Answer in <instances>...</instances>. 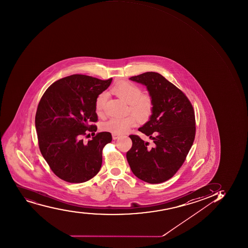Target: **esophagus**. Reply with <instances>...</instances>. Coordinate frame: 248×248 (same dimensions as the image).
Returning a JSON list of instances; mask_svg holds the SVG:
<instances>
[{
  "mask_svg": "<svg viewBox=\"0 0 248 248\" xmlns=\"http://www.w3.org/2000/svg\"><path fill=\"white\" fill-rule=\"evenodd\" d=\"M120 138V135H117V134H112V138L114 140H116L118 138Z\"/></svg>",
  "mask_w": 248,
  "mask_h": 248,
  "instance_id": "obj_1",
  "label": "esophagus"
}]
</instances>
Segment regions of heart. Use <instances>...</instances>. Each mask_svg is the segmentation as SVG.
Listing matches in <instances>:
<instances>
[{
  "instance_id": "obj_1",
  "label": "heart",
  "mask_w": 248,
  "mask_h": 248,
  "mask_svg": "<svg viewBox=\"0 0 248 248\" xmlns=\"http://www.w3.org/2000/svg\"><path fill=\"white\" fill-rule=\"evenodd\" d=\"M113 91L119 98L130 106L132 112L141 121L147 120L152 115L153 103L151 98L142 96V91L138 86L130 82H120L113 87ZM108 94L106 92L100 93L95 102V110L98 115L103 113ZM137 124L134 115L125 117H112L103 124V130L113 134H124Z\"/></svg>"
}]
</instances>
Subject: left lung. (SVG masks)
Wrapping results in <instances>:
<instances>
[{
    "label": "left lung",
    "instance_id": "8db88e82",
    "mask_svg": "<svg viewBox=\"0 0 248 248\" xmlns=\"http://www.w3.org/2000/svg\"><path fill=\"white\" fill-rule=\"evenodd\" d=\"M129 80L145 86L152 100V115L138 130L154 143L149 145L138 136H129L133 146L126 157L138 179L160 184L185 161L196 134L195 112L186 95L160 74L147 72Z\"/></svg>",
    "mask_w": 248,
    "mask_h": 248
}]
</instances>
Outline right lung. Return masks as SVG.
I'll return each mask as SVG.
<instances>
[{
    "label": "right lung",
    "mask_w": 248,
    "mask_h": 248,
    "mask_svg": "<svg viewBox=\"0 0 248 248\" xmlns=\"http://www.w3.org/2000/svg\"><path fill=\"white\" fill-rule=\"evenodd\" d=\"M111 81L74 74L55 81L39 101L35 115L39 150L60 179L84 183L100 170L102 151L111 134L102 132L87 143L82 138L86 131H97L91 125L98 120L96 99Z\"/></svg>",
    "instance_id": "add662e5"
}]
</instances>
